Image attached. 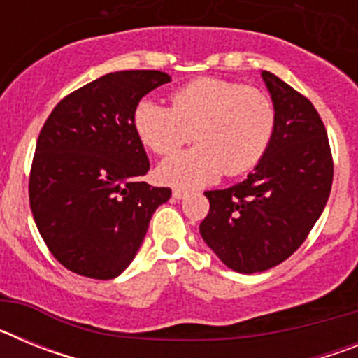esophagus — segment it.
Returning a JSON list of instances; mask_svg holds the SVG:
<instances>
[{
  "label": "esophagus",
  "mask_w": 358,
  "mask_h": 358,
  "mask_svg": "<svg viewBox=\"0 0 358 358\" xmlns=\"http://www.w3.org/2000/svg\"><path fill=\"white\" fill-rule=\"evenodd\" d=\"M188 189H182V188H176L172 192V195H173V199H186L188 197Z\"/></svg>",
  "instance_id": "1"
}]
</instances>
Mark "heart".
I'll list each match as a JSON object with an SVG mask.
<instances>
[{
	"label": "heart",
	"instance_id": "obj_1",
	"mask_svg": "<svg viewBox=\"0 0 358 358\" xmlns=\"http://www.w3.org/2000/svg\"><path fill=\"white\" fill-rule=\"evenodd\" d=\"M172 107L145 98L132 115L134 131L157 156L197 147L161 163L159 177L176 186H201L220 173L240 176L260 163L273 143L276 106L260 87L204 77L170 94Z\"/></svg>",
	"mask_w": 358,
	"mask_h": 358
}]
</instances>
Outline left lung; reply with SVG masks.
Returning a JSON list of instances; mask_svg holds the SVG:
<instances>
[{
  "label": "left lung",
  "instance_id": "1",
  "mask_svg": "<svg viewBox=\"0 0 358 358\" xmlns=\"http://www.w3.org/2000/svg\"><path fill=\"white\" fill-rule=\"evenodd\" d=\"M276 106L273 143L248 179L210 189L201 235L236 273H262L306 240L330 197L334 159L321 116L308 98L262 71Z\"/></svg>",
  "mask_w": 358,
  "mask_h": 358
}]
</instances>
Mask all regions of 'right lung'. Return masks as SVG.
Here are the masks:
<instances>
[{
  "mask_svg": "<svg viewBox=\"0 0 358 358\" xmlns=\"http://www.w3.org/2000/svg\"><path fill=\"white\" fill-rule=\"evenodd\" d=\"M170 75L115 71L73 91L39 132L28 197L44 243L68 271L113 280L140 249L152 213L172 195L141 181L147 152L132 115Z\"/></svg>",
  "mask_w": 358,
  "mask_h": 358,
  "instance_id": "1",
  "label": "right lung"
}]
</instances>
